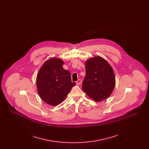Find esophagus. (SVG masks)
Instances as JSON below:
<instances>
[{"label": "esophagus", "instance_id": "1", "mask_svg": "<svg viewBox=\"0 0 149 149\" xmlns=\"http://www.w3.org/2000/svg\"><path fill=\"white\" fill-rule=\"evenodd\" d=\"M80 83H81V81H80V79H78V80L76 81V84H77V85H79V84H80Z\"/></svg>", "mask_w": 149, "mask_h": 149}]
</instances>
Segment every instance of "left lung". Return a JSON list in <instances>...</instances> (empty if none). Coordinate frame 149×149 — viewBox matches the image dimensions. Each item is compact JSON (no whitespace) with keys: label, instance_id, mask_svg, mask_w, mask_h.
<instances>
[{"label":"left lung","instance_id":"left-lung-1","mask_svg":"<svg viewBox=\"0 0 149 149\" xmlns=\"http://www.w3.org/2000/svg\"><path fill=\"white\" fill-rule=\"evenodd\" d=\"M85 71L82 83L83 91L97 102L108 98L116 85L114 73L110 64L102 57H94L86 61Z\"/></svg>","mask_w":149,"mask_h":149}]
</instances>
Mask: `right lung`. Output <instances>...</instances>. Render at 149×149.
I'll return each instance as SVG.
<instances>
[{
  "label": "right lung",
  "instance_id": "add662e5",
  "mask_svg": "<svg viewBox=\"0 0 149 149\" xmlns=\"http://www.w3.org/2000/svg\"><path fill=\"white\" fill-rule=\"evenodd\" d=\"M64 61L56 57L46 60L39 70L36 78V85L41 98L47 104L55 106L61 103L72 86L69 70H65Z\"/></svg>",
  "mask_w": 149,
  "mask_h": 149
}]
</instances>
